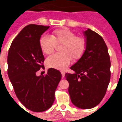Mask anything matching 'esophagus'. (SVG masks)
<instances>
[{
	"mask_svg": "<svg viewBox=\"0 0 122 122\" xmlns=\"http://www.w3.org/2000/svg\"><path fill=\"white\" fill-rule=\"evenodd\" d=\"M61 75H62V77L65 76V72H64V71H61Z\"/></svg>",
	"mask_w": 122,
	"mask_h": 122,
	"instance_id": "esophagus-1",
	"label": "esophagus"
}]
</instances>
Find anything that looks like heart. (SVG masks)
<instances>
[{
    "instance_id": "1",
    "label": "heart",
    "mask_w": 122,
    "mask_h": 122,
    "mask_svg": "<svg viewBox=\"0 0 122 122\" xmlns=\"http://www.w3.org/2000/svg\"><path fill=\"white\" fill-rule=\"evenodd\" d=\"M56 45H61L59 48L61 53L48 57L46 63L48 67L59 70L65 69L71 63V59L76 61L82 58L86 50V41L84 38L76 36L74 32L66 28L53 30L50 36H40L39 46L43 53H52Z\"/></svg>"
}]
</instances>
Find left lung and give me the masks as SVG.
I'll return each mask as SVG.
<instances>
[{
	"instance_id": "8db88e82",
	"label": "left lung",
	"mask_w": 122,
	"mask_h": 122,
	"mask_svg": "<svg viewBox=\"0 0 122 122\" xmlns=\"http://www.w3.org/2000/svg\"><path fill=\"white\" fill-rule=\"evenodd\" d=\"M86 50L82 58L66 73L69 93L73 105L82 109L96 107L105 96L110 79V61L107 46L99 35L87 29L84 31Z\"/></svg>"
}]
</instances>
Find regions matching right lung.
Listing matches in <instances>:
<instances>
[{
	"label": "right lung",
	"instance_id": "right-lung-1",
	"mask_svg": "<svg viewBox=\"0 0 122 122\" xmlns=\"http://www.w3.org/2000/svg\"><path fill=\"white\" fill-rule=\"evenodd\" d=\"M49 27L35 24L25 27L12 41L8 54V75L16 96L27 109L37 112L52 106L61 79V72L53 68L45 76L36 74L44 68L39 39Z\"/></svg>",
	"mask_w": 122,
	"mask_h": 122
}]
</instances>
